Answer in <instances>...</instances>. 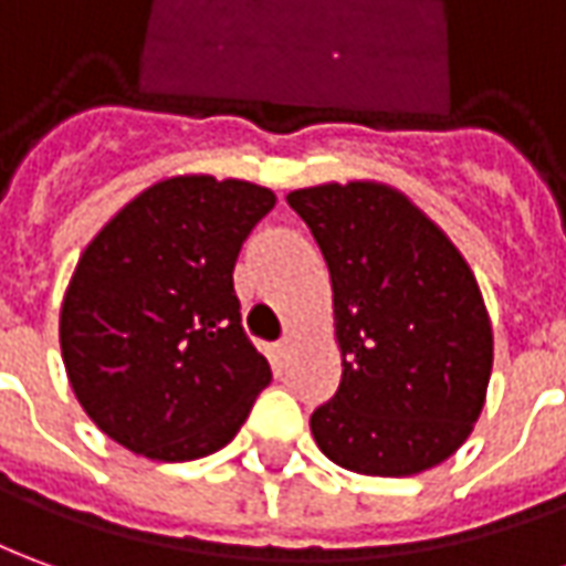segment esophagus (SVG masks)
Instances as JSON below:
<instances>
[{
  "instance_id": "obj_1",
  "label": "esophagus",
  "mask_w": 566,
  "mask_h": 566,
  "mask_svg": "<svg viewBox=\"0 0 566 566\" xmlns=\"http://www.w3.org/2000/svg\"><path fill=\"white\" fill-rule=\"evenodd\" d=\"M274 354L276 357H286V354H290V338H280L274 345Z\"/></svg>"
}]
</instances>
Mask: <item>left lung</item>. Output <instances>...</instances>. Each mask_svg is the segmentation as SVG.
<instances>
[{
	"instance_id": "8db88e82",
	"label": "left lung",
	"mask_w": 566,
	"mask_h": 566,
	"mask_svg": "<svg viewBox=\"0 0 566 566\" xmlns=\"http://www.w3.org/2000/svg\"><path fill=\"white\" fill-rule=\"evenodd\" d=\"M333 280L342 381L314 409L326 459L376 478L440 465L486 400L493 329L469 261L388 185L348 181L286 197Z\"/></svg>"
}]
</instances>
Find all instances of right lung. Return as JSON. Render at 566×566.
I'll return each instance as SVG.
<instances>
[{
    "instance_id": "1",
    "label": "right lung",
    "mask_w": 566,
    "mask_h": 566,
    "mask_svg": "<svg viewBox=\"0 0 566 566\" xmlns=\"http://www.w3.org/2000/svg\"><path fill=\"white\" fill-rule=\"evenodd\" d=\"M274 202L249 181L175 175L85 245L61 305V354L107 438L190 462L240 431L271 366L243 333L233 264Z\"/></svg>"
}]
</instances>
